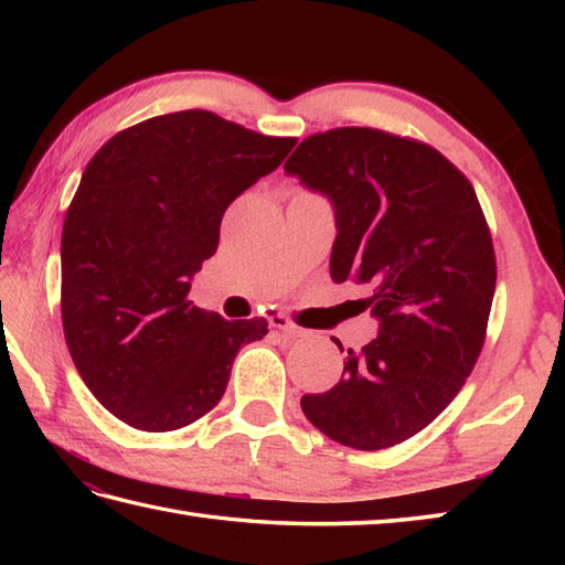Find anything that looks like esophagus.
<instances>
[{
  "label": "esophagus",
  "mask_w": 565,
  "mask_h": 565,
  "mask_svg": "<svg viewBox=\"0 0 565 565\" xmlns=\"http://www.w3.org/2000/svg\"><path fill=\"white\" fill-rule=\"evenodd\" d=\"M267 320H269V326H271V328H276V330H284L286 334H291V338H306V330H303V328H298L296 322H294L289 316L279 313V310H269Z\"/></svg>",
  "instance_id": "34e87169"
}]
</instances>
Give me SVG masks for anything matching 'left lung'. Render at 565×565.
Returning a JSON list of instances; mask_svg holds the SVG:
<instances>
[{
  "label": "left lung",
  "mask_w": 565,
  "mask_h": 565,
  "mask_svg": "<svg viewBox=\"0 0 565 565\" xmlns=\"http://www.w3.org/2000/svg\"><path fill=\"white\" fill-rule=\"evenodd\" d=\"M284 170L332 201L330 274L364 284L379 320L376 338L347 352L342 379L301 407L344 447H393L456 398L483 350L495 294L483 209L439 150L379 128L308 136Z\"/></svg>",
  "instance_id": "8db88e82"
}]
</instances>
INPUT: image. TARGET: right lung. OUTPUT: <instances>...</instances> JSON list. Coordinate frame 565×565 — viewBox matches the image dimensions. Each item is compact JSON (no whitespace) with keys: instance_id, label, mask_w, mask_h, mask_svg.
Here are the masks:
<instances>
[{"instance_id":"add662e5","label":"right lung","mask_w":565,"mask_h":565,"mask_svg":"<svg viewBox=\"0 0 565 565\" xmlns=\"http://www.w3.org/2000/svg\"><path fill=\"white\" fill-rule=\"evenodd\" d=\"M296 138L189 109L104 142L72 199L60 269L63 330L82 381L142 431L196 423L223 398L239 347L267 320H225L189 301L225 209L274 172Z\"/></svg>"}]
</instances>
